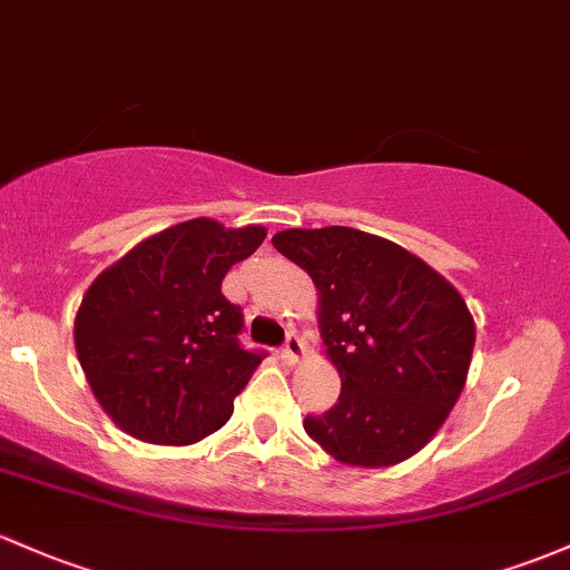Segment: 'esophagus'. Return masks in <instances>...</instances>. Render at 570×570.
Listing matches in <instances>:
<instances>
[{
    "label": "esophagus",
    "instance_id": "obj_1",
    "mask_svg": "<svg viewBox=\"0 0 570 570\" xmlns=\"http://www.w3.org/2000/svg\"><path fill=\"white\" fill-rule=\"evenodd\" d=\"M304 356H307V345H304V340L302 336H298L296 332H291L287 334V340H285V347H283V361L285 364H298V361H302Z\"/></svg>",
    "mask_w": 570,
    "mask_h": 570
}]
</instances>
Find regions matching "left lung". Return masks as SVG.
I'll use <instances>...</instances> for the list:
<instances>
[{"instance_id":"obj_1","label":"left lung","mask_w":570,"mask_h":570,"mask_svg":"<svg viewBox=\"0 0 570 570\" xmlns=\"http://www.w3.org/2000/svg\"><path fill=\"white\" fill-rule=\"evenodd\" d=\"M272 244L312 277L323 353L342 381L336 405L304 430L351 468L419 454L468 381L475 323L462 293L419 255L356 228H287Z\"/></svg>"}]
</instances>
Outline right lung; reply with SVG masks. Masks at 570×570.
Wrapping results in <instances>:
<instances>
[{
    "label": "right lung",
    "mask_w": 570,
    "mask_h": 570,
    "mask_svg": "<svg viewBox=\"0 0 570 570\" xmlns=\"http://www.w3.org/2000/svg\"><path fill=\"white\" fill-rule=\"evenodd\" d=\"M263 238V225L195 217L97 274L72 340L91 394L121 432L193 445L230 419L263 356L238 345L242 309L223 296V279Z\"/></svg>",
    "instance_id": "right-lung-1"
}]
</instances>
